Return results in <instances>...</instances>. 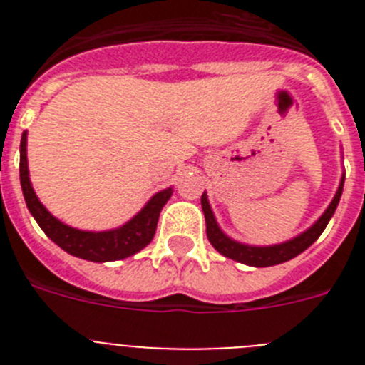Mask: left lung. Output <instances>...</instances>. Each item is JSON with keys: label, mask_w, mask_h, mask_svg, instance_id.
I'll use <instances>...</instances> for the list:
<instances>
[{"label": "left lung", "mask_w": 365, "mask_h": 365, "mask_svg": "<svg viewBox=\"0 0 365 365\" xmlns=\"http://www.w3.org/2000/svg\"><path fill=\"white\" fill-rule=\"evenodd\" d=\"M341 190H344V177H341L340 188H338L333 202L329 205V208L324 212V215H322L307 232H303L302 235H298V237H294V240L291 241H287V243L274 245V247H248V245H241L237 243V241H232L230 237H227V235L219 230L214 214H212L210 210V205H208V199H206V193H202L201 205L206 219V235H208V241L212 243V247H214L219 254L230 257V259L240 261V263H245V265L250 267L279 265V263H285V261L292 259V257H296L298 254H302L305 248L311 247V245L320 237V234L325 230V227H327L329 219L333 217L334 210H336Z\"/></svg>", "instance_id": "obj_1"}]
</instances>
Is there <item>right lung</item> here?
<instances>
[{
  "instance_id": "right-lung-1",
  "label": "right lung",
  "mask_w": 365,
  "mask_h": 365,
  "mask_svg": "<svg viewBox=\"0 0 365 365\" xmlns=\"http://www.w3.org/2000/svg\"><path fill=\"white\" fill-rule=\"evenodd\" d=\"M19 180H21V190H24L29 212L36 219L47 237H51L71 256L95 261V263L124 259L143 250L153 240L160 210L168 199L172 197V188L163 190L130 222H125L124 227L117 230L83 232L67 227L47 212V208L38 201L36 193L32 190L27 168V133L21 135V144H19Z\"/></svg>"
}]
</instances>
